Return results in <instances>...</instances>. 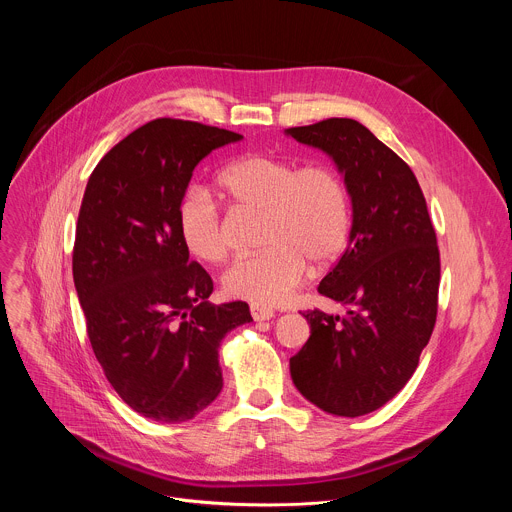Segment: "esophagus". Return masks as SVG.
<instances>
[{
	"mask_svg": "<svg viewBox=\"0 0 512 512\" xmlns=\"http://www.w3.org/2000/svg\"><path fill=\"white\" fill-rule=\"evenodd\" d=\"M251 316L255 322H263V320H271L275 316L273 308L265 306V304H259V302H253L251 304Z\"/></svg>",
	"mask_w": 512,
	"mask_h": 512,
	"instance_id": "obj_1",
	"label": "esophagus"
}]
</instances>
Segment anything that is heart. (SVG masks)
I'll return each mask as SVG.
<instances>
[{
  "mask_svg": "<svg viewBox=\"0 0 512 512\" xmlns=\"http://www.w3.org/2000/svg\"><path fill=\"white\" fill-rule=\"evenodd\" d=\"M218 184L239 206L263 216L261 249L237 257L223 275L227 294L275 304L291 296L308 269L326 267L344 251L352 225L350 192L330 164L249 154L218 174ZM178 231L186 249L208 263L227 255V237L214 200L188 190L178 204Z\"/></svg>",
  "mask_w": 512,
  "mask_h": 512,
  "instance_id": "obj_1",
  "label": "heart"
}]
</instances>
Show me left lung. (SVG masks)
Returning a JSON list of instances; mask_svg holds the SVG:
<instances>
[{
	"label": "left lung",
	"mask_w": 512,
	"mask_h": 512,
	"mask_svg": "<svg viewBox=\"0 0 512 512\" xmlns=\"http://www.w3.org/2000/svg\"><path fill=\"white\" fill-rule=\"evenodd\" d=\"M285 135L328 154L352 202L348 247L318 285L348 310L304 312L310 338L289 373L322 411L360 417L407 385L429 342L440 289L435 231L411 168L362 123L332 117Z\"/></svg>",
	"instance_id": "obj_1"
}]
</instances>
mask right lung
<instances>
[{"label": "right lung", "instance_id": "right-lung-1", "mask_svg": "<svg viewBox=\"0 0 512 512\" xmlns=\"http://www.w3.org/2000/svg\"><path fill=\"white\" fill-rule=\"evenodd\" d=\"M243 135L182 119L141 125L93 170L72 277L107 381L139 415L188 421L223 389L218 348L253 322L245 302L210 304V275L190 261L178 204L202 158Z\"/></svg>", "mask_w": 512, "mask_h": 512}]
</instances>
